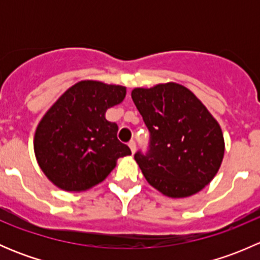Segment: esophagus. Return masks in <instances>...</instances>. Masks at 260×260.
I'll return each instance as SVG.
<instances>
[{"label": "esophagus", "mask_w": 260, "mask_h": 260, "mask_svg": "<svg viewBox=\"0 0 260 260\" xmlns=\"http://www.w3.org/2000/svg\"><path fill=\"white\" fill-rule=\"evenodd\" d=\"M128 146H129L132 154H135V152H136V142H135V141H131V142L128 143Z\"/></svg>", "instance_id": "esophagus-1"}]
</instances>
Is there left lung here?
Returning <instances> with one entry per match:
<instances>
[{
	"instance_id": "1",
	"label": "left lung",
	"mask_w": 260,
	"mask_h": 260,
	"mask_svg": "<svg viewBox=\"0 0 260 260\" xmlns=\"http://www.w3.org/2000/svg\"><path fill=\"white\" fill-rule=\"evenodd\" d=\"M132 99L151 133L148 153L135 154L147 182L172 199L203 190L224 158L217 120L190 89L174 81L135 88Z\"/></svg>"
}]
</instances>
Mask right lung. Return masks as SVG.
Returning <instances> with one entry per match:
<instances>
[{"label":"right lung","instance_id":"add662e5","mask_svg":"<svg viewBox=\"0 0 260 260\" xmlns=\"http://www.w3.org/2000/svg\"><path fill=\"white\" fill-rule=\"evenodd\" d=\"M125 86L81 80L70 86L36 127L34 151L41 171L56 187L80 192L106 180L131 149L117 138L118 125L106 119L122 103Z\"/></svg>","mask_w":260,"mask_h":260}]
</instances>
